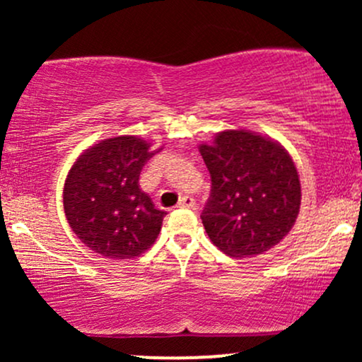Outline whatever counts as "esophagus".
<instances>
[{"instance_id": "1", "label": "esophagus", "mask_w": 362, "mask_h": 362, "mask_svg": "<svg viewBox=\"0 0 362 362\" xmlns=\"http://www.w3.org/2000/svg\"><path fill=\"white\" fill-rule=\"evenodd\" d=\"M195 206H197L195 204V199L190 197V195H184V197L180 199V202H178V207H189V209H194Z\"/></svg>"}]
</instances>
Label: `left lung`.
<instances>
[{"mask_svg": "<svg viewBox=\"0 0 362 362\" xmlns=\"http://www.w3.org/2000/svg\"><path fill=\"white\" fill-rule=\"evenodd\" d=\"M199 151L211 173L201 214L211 242L230 257L260 255L282 242L301 206L300 175L284 146L247 129H228Z\"/></svg>", "mask_w": 362, "mask_h": 362, "instance_id": "left-lung-1", "label": "left lung"}]
</instances>
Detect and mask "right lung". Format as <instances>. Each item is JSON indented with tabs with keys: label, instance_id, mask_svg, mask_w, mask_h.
I'll list each match as a JSON object with an SVG mask.
<instances>
[{
	"label": "right lung",
	"instance_id": "obj_1",
	"mask_svg": "<svg viewBox=\"0 0 362 362\" xmlns=\"http://www.w3.org/2000/svg\"><path fill=\"white\" fill-rule=\"evenodd\" d=\"M138 136L103 139L81 153L64 182L69 226L90 250L107 259H134L156 242L165 211L139 189V175L155 153Z\"/></svg>",
	"mask_w": 362,
	"mask_h": 362
}]
</instances>
